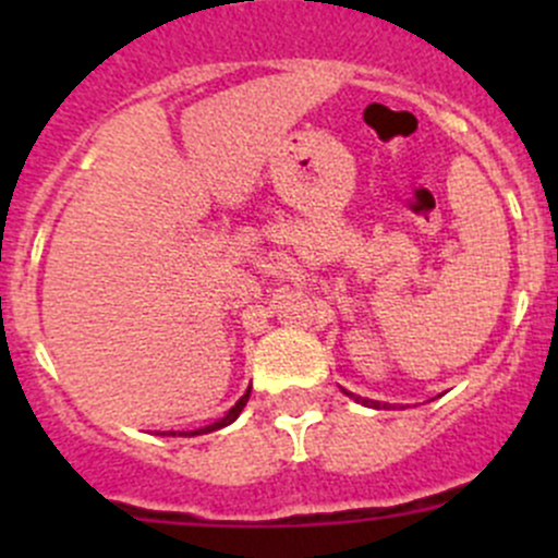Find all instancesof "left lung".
<instances>
[{"label": "left lung", "instance_id": "obj_1", "mask_svg": "<svg viewBox=\"0 0 558 558\" xmlns=\"http://www.w3.org/2000/svg\"><path fill=\"white\" fill-rule=\"evenodd\" d=\"M342 393H348V397H351V399H356V402H362V404H367V408H375V410H380V408H384V410H391V404H380V402H375V399H362V397H356V393H351V391H345V388H342Z\"/></svg>", "mask_w": 558, "mask_h": 558}]
</instances>
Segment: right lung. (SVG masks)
<instances>
[{"label":"right lung","instance_id":"right-lung-1","mask_svg":"<svg viewBox=\"0 0 558 558\" xmlns=\"http://www.w3.org/2000/svg\"><path fill=\"white\" fill-rule=\"evenodd\" d=\"M247 397H251V388H247V391L243 393V397L238 399V402H234V408L229 410L227 415H223V418H218L216 424H210V426H202V429H194V432H178V437H196V435H207V432H216V429H223V426H229L232 424V421H238V415L243 413V408H245V402H247ZM170 435L174 437V432H170Z\"/></svg>","mask_w":558,"mask_h":558}]
</instances>
